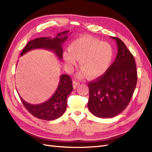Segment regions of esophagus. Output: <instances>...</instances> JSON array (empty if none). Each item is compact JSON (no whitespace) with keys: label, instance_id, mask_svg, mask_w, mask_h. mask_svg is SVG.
<instances>
[{"label":"esophagus","instance_id":"obj_1","mask_svg":"<svg viewBox=\"0 0 152 152\" xmlns=\"http://www.w3.org/2000/svg\"><path fill=\"white\" fill-rule=\"evenodd\" d=\"M79 84H80L79 82H77L75 80L73 81V87H74V88H75Z\"/></svg>","mask_w":152,"mask_h":152}]
</instances>
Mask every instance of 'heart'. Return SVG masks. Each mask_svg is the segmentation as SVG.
Listing matches in <instances>:
<instances>
[{
    "label": "heart",
    "mask_w": 152,
    "mask_h": 152,
    "mask_svg": "<svg viewBox=\"0 0 152 152\" xmlns=\"http://www.w3.org/2000/svg\"><path fill=\"white\" fill-rule=\"evenodd\" d=\"M69 53H65L64 58L68 69L72 70L76 65L77 60H80L82 70L77 77L83 78L87 75L91 79L102 76L111 65L113 51L107 43L91 36H82L70 44Z\"/></svg>",
    "instance_id": "b5f03b06"
}]
</instances>
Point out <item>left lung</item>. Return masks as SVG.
<instances>
[{
    "label": "left lung",
    "instance_id": "obj_1",
    "mask_svg": "<svg viewBox=\"0 0 152 152\" xmlns=\"http://www.w3.org/2000/svg\"><path fill=\"white\" fill-rule=\"evenodd\" d=\"M111 38L116 41V58L105 74L88 86V108L93 115L101 118L115 117L126 109L137 83L133 55L119 38Z\"/></svg>",
    "mask_w": 152,
    "mask_h": 152
}]
</instances>
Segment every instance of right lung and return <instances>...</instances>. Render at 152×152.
I'll list each match as a JSON object with an SVG mask.
<instances>
[{
  "mask_svg": "<svg viewBox=\"0 0 152 152\" xmlns=\"http://www.w3.org/2000/svg\"><path fill=\"white\" fill-rule=\"evenodd\" d=\"M69 31L57 34L54 38L51 37L38 38L31 40L26 45L22 51L20 56L33 49L44 48L50 50L61 60L63 55L62 46L67 39ZM73 91L71 78L68 75H61L56 91L48 101L39 104H31L26 102L20 97V101L28 111L40 119L51 121L59 118L65 111L67 104V97Z\"/></svg>",
  "mask_w": 152,
  "mask_h": 152,
  "instance_id": "obj_1",
  "label": "right lung"
}]
</instances>
